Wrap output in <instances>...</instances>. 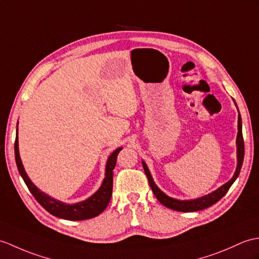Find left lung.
<instances>
[{
	"instance_id": "8db88e82",
	"label": "left lung",
	"mask_w": 259,
	"mask_h": 259,
	"mask_svg": "<svg viewBox=\"0 0 259 259\" xmlns=\"http://www.w3.org/2000/svg\"><path fill=\"white\" fill-rule=\"evenodd\" d=\"M235 102V101H234ZM235 106L237 107L236 102ZM238 110V109H237ZM238 132H237V138H236V150H237V166L235 173H234L233 178L230 180V181L226 182L225 184H223L218 190L213 191L212 193L206 194L201 197L194 198V200H177V198H173L169 195H166L164 192H162L157 184L154 183L153 179L151 177V173H150L148 166L146 164V162L142 161V166L144 169V172H146V176L148 178V181L150 186H151L153 194L155 195V197L158 198V201L163 204L164 206H166L167 208L174 209V211H179V212H195V211H201V209L207 208L213 204H215L216 202H219L222 197H223L227 191L230 190V188L232 186V184L235 182V180L237 179L238 174L240 172V169H242L243 165V161H244V140H243V132H242V118H240V115L238 112Z\"/></svg>"
}]
</instances>
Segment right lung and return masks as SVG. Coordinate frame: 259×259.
Segmentation results:
<instances>
[{
	"label": "right lung",
	"instance_id": "add662e5",
	"mask_svg": "<svg viewBox=\"0 0 259 259\" xmlns=\"http://www.w3.org/2000/svg\"><path fill=\"white\" fill-rule=\"evenodd\" d=\"M17 125H19V121H17ZM17 134H19V128L16 130V139L14 144L15 161L17 169H19L21 177L23 178L24 182L27 185V188L31 191L33 196L36 198V201H37L48 213H51L52 215L56 216V218L63 220L83 221L96 218V216L105 211V208L108 206V204H109L110 197L112 194V174L113 169H115L117 163V155L121 151L122 148L116 149L115 151L109 155V158H108L105 170V179L104 181H102L100 188L96 191L92 196L86 198L85 201L74 204H67L55 200V198H53L52 196L46 194L45 192H41L37 186L31 181V179L28 178L20 157L19 136H17Z\"/></svg>",
	"mask_w": 259,
	"mask_h": 259
}]
</instances>
